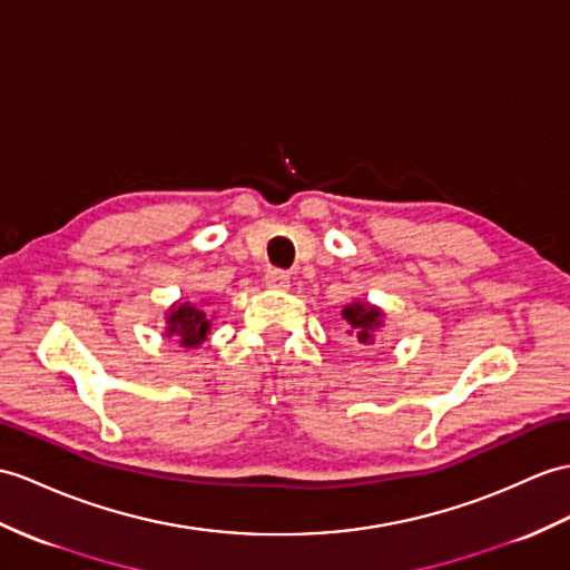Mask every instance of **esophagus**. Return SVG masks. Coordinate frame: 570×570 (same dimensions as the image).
<instances>
[{"instance_id": "obj_1", "label": "esophagus", "mask_w": 570, "mask_h": 570, "mask_svg": "<svg viewBox=\"0 0 570 570\" xmlns=\"http://www.w3.org/2000/svg\"><path fill=\"white\" fill-rule=\"evenodd\" d=\"M288 282H291V274L284 269H267V274H264V284L269 288H286Z\"/></svg>"}]
</instances>
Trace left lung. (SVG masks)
<instances>
[{"instance_id":"obj_1","label":"left lung","mask_w":570,"mask_h":570,"mask_svg":"<svg viewBox=\"0 0 570 570\" xmlns=\"http://www.w3.org/2000/svg\"><path fill=\"white\" fill-rule=\"evenodd\" d=\"M342 317H345L350 330L347 333L356 337L360 345H374V335L376 330L383 325V311L372 306V303H362L354 301L350 306L342 311Z\"/></svg>"}]
</instances>
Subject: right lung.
I'll return each instance as SVG.
<instances>
[{"instance_id":"obj_1","label":"right lung","mask_w":570,"mask_h":570,"mask_svg":"<svg viewBox=\"0 0 570 570\" xmlns=\"http://www.w3.org/2000/svg\"><path fill=\"white\" fill-rule=\"evenodd\" d=\"M167 337H175L181 347H198L206 342L210 330L208 315L196 303L184 301L179 306H171L167 313Z\"/></svg>"}]
</instances>
